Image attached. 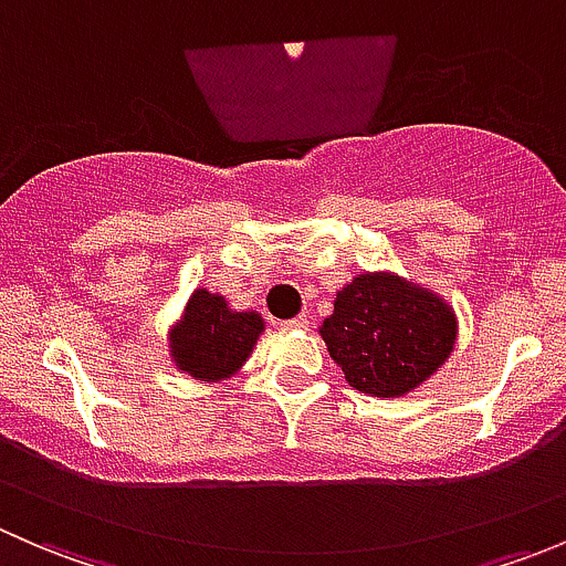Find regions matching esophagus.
<instances>
[{
	"instance_id": "esophagus-1",
	"label": "esophagus",
	"mask_w": 566,
	"mask_h": 566,
	"mask_svg": "<svg viewBox=\"0 0 566 566\" xmlns=\"http://www.w3.org/2000/svg\"><path fill=\"white\" fill-rule=\"evenodd\" d=\"M284 328H290V331H306V328H310V317L298 315V317L287 319V323H284Z\"/></svg>"
}]
</instances>
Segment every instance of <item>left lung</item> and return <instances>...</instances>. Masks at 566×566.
<instances>
[{
	"instance_id": "1",
	"label": "left lung",
	"mask_w": 566,
	"mask_h": 566,
	"mask_svg": "<svg viewBox=\"0 0 566 566\" xmlns=\"http://www.w3.org/2000/svg\"><path fill=\"white\" fill-rule=\"evenodd\" d=\"M345 380L373 397H402L452 356L458 317L432 290L389 271L358 273L319 325Z\"/></svg>"
}]
</instances>
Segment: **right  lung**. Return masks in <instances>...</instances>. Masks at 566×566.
Returning a JSON list of instances; mask_svg holds the SVG:
<instances>
[{
  "instance_id": "right-lung-1",
  "label": "right lung",
  "mask_w": 566,
  "mask_h": 566,
  "mask_svg": "<svg viewBox=\"0 0 566 566\" xmlns=\"http://www.w3.org/2000/svg\"><path fill=\"white\" fill-rule=\"evenodd\" d=\"M262 328L256 312H232L224 295L199 287L169 331V356L180 373L216 384L247 364Z\"/></svg>"
}]
</instances>
